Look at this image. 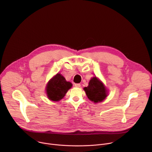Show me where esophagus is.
I'll list each match as a JSON object with an SVG mask.
<instances>
[{
    "mask_svg": "<svg viewBox=\"0 0 152 152\" xmlns=\"http://www.w3.org/2000/svg\"><path fill=\"white\" fill-rule=\"evenodd\" d=\"M75 86H76V87H80V83H75Z\"/></svg>",
    "mask_w": 152,
    "mask_h": 152,
    "instance_id": "1",
    "label": "esophagus"
}]
</instances>
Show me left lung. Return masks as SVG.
<instances>
[{
    "label": "left lung",
    "mask_w": 152,
    "mask_h": 152,
    "mask_svg": "<svg viewBox=\"0 0 152 152\" xmlns=\"http://www.w3.org/2000/svg\"><path fill=\"white\" fill-rule=\"evenodd\" d=\"M83 90L88 98L94 103L103 101L107 96V91L103 84L96 77H93L87 87Z\"/></svg>",
    "instance_id": "left-lung-1"
}]
</instances>
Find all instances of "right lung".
<instances>
[{
  "mask_svg": "<svg viewBox=\"0 0 152 152\" xmlns=\"http://www.w3.org/2000/svg\"><path fill=\"white\" fill-rule=\"evenodd\" d=\"M72 84L67 82L61 74L58 73L48 83L46 91L49 99L52 101H59L66 95Z\"/></svg>",
  "mask_w": 152,
  "mask_h": 152,
  "instance_id": "right-lung-1",
  "label": "right lung"
}]
</instances>
